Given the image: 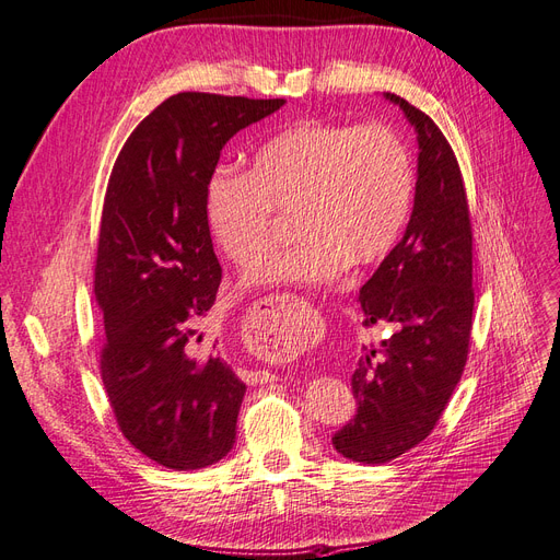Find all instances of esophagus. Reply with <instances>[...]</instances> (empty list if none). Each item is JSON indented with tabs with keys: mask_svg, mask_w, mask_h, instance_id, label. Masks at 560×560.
Returning <instances> with one entry per match:
<instances>
[{
	"mask_svg": "<svg viewBox=\"0 0 560 560\" xmlns=\"http://www.w3.org/2000/svg\"><path fill=\"white\" fill-rule=\"evenodd\" d=\"M267 302H275V300H265V304H267ZM242 376H244V382L250 384V386L275 382V374L267 372V370H258V372H254V370H242Z\"/></svg>",
	"mask_w": 560,
	"mask_h": 560,
	"instance_id": "obj_1",
	"label": "esophagus"
}]
</instances>
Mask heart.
Returning <instances> with one entry per match:
<instances>
[{
	"label": "heart",
	"mask_w": 560,
	"mask_h": 560,
	"mask_svg": "<svg viewBox=\"0 0 560 560\" xmlns=\"http://www.w3.org/2000/svg\"><path fill=\"white\" fill-rule=\"evenodd\" d=\"M413 192L417 170L398 130L302 120L260 143L248 174L215 170L205 213L213 244L237 267L260 262L279 219L295 215L300 242L269 256L248 281L318 285L349 265L382 262L402 237Z\"/></svg>",
	"instance_id": "b5f03b06"
}]
</instances>
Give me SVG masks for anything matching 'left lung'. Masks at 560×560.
Returning a JSON list of instances; mask_svg holds the SVG:
<instances>
[{"instance_id":"8db88e82","label":"left lung","mask_w":560,"mask_h":560,"mask_svg":"<svg viewBox=\"0 0 560 560\" xmlns=\"http://www.w3.org/2000/svg\"><path fill=\"white\" fill-rule=\"evenodd\" d=\"M419 139V178L402 240L360 288L363 326L393 335L365 349L351 376L355 417L332 446L355 463H388L438 425L467 363L472 332V223L454 149L430 116L386 93Z\"/></svg>"}]
</instances>
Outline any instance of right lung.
I'll list each match as a JSON object with an SVG mask.
<instances>
[{"label": "right lung", "instance_id": "obj_1", "mask_svg": "<svg viewBox=\"0 0 560 560\" xmlns=\"http://www.w3.org/2000/svg\"><path fill=\"white\" fill-rule=\"evenodd\" d=\"M283 102L172 95L125 141L106 186L95 260L102 382L122 435L170 470L219 463L237 438L246 384L221 355L192 351L223 275L205 192L225 143Z\"/></svg>", "mask_w": 560, "mask_h": 560}]
</instances>
